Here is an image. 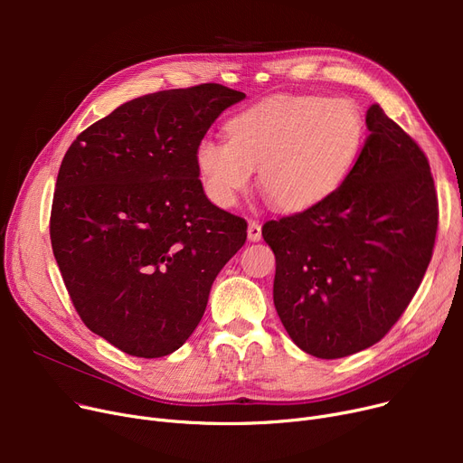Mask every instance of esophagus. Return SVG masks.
Listing matches in <instances>:
<instances>
[{
    "label": "esophagus",
    "instance_id": "obj_1",
    "mask_svg": "<svg viewBox=\"0 0 463 463\" xmlns=\"http://www.w3.org/2000/svg\"><path fill=\"white\" fill-rule=\"evenodd\" d=\"M260 238H262V232H260L259 222H250V225H248V240L250 241H259Z\"/></svg>",
    "mask_w": 463,
    "mask_h": 463
}]
</instances>
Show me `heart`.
<instances>
[{
	"mask_svg": "<svg viewBox=\"0 0 463 463\" xmlns=\"http://www.w3.org/2000/svg\"><path fill=\"white\" fill-rule=\"evenodd\" d=\"M227 137H204L193 150L210 203L234 206L259 168V187L279 210L297 213L326 203L353 175L366 118L347 99L278 95L232 116Z\"/></svg>",
	"mask_w": 463,
	"mask_h": 463,
	"instance_id": "1",
	"label": "heart"
}]
</instances>
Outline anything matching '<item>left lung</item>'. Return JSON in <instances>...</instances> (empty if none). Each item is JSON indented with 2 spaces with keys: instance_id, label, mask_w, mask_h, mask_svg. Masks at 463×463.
Returning a JSON list of instances; mask_svg holds the SVG:
<instances>
[{
  "instance_id": "obj_1",
  "label": "left lung",
  "mask_w": 463,
  "mask_h": 463,
  "mask_svg": "<svg viewBox=\"0 0 463 463\" xmlns=\"http://www.w3.org/2000/svg\"><path fill=\"white\" fill-rule=\"evenodd\" d=\"M347 182L332 197L269 222L274 306L307 354L342 358L377 344L415 297L431 259L437 194L419 144L379 105Z\"/></svg>"
}]
</instances>
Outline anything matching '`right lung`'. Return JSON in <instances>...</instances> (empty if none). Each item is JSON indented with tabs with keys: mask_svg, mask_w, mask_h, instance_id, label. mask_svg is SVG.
<instances>
[{
	"mask_svg": "<svg viewBox=\"0 0 463 463\" xmlns=\"http://www.w3.org/2000/svg\"><path fill=\"white\" fill-rule=\"evenodd\" d=\"M246 93L201 84L137 97L69 146L51 240L84 325L119 351L159 358L201 323L248 223L203 191L193 150Z\"/></svg>",
	"mask_w": 463,
	"mask_h": 463,
	"instance_id": "obj_1",
	"label": "right lung"
}]
</instances>
